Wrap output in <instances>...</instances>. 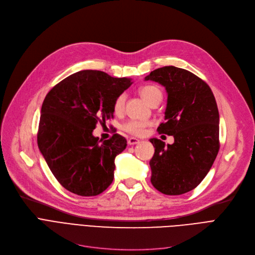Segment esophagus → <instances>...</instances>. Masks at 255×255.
Returning <instances> with one entry per match:
<instances>
[{
    "label": "esophagus",
    "instance_id": "esophagus-1",
    "mask_svg": "<svg viewBox=\"0 0 255 255\" xmlns=\"http://www.w3.org/2000/svg\"><path fill=\"white\" fill-rule=\"evenodd\" d=\"M139 142H140V140L137 139V138H135V137H130V138L128 139V143H129V144H136V143H139Z\"/></svg>",
    "mask_w": 255,
    "mask_h": 255
}]
</instances>
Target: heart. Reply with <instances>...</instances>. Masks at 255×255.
Instances as JSON below:
<instances>
[{"label":"heart","mask_w":255,"mask_h":255,"mask_svg":"<svg viewBox=\"0 0 255 255\" xmlns=\"http://www.w3.org/2000/svg\"><path fill=\"white\" fill-rule=\"evenodd\" d=\"M139 94H140V96L149 104H151L155 100L161 99V97H162L161 91H160V89L158 87L152 86V85H146V86L141 87L139 89ZM125 101H126L125 94H120V95L116 98V100L114 102V111L118 114L122 112L123 109H124ZM150 124L151 123L146 122V121L130 120L124 125V130L126 132H128L129 134L138 136V135L143 134L145 128L148 127Z\"/></svg>","instance_id":"heart-1"}]
</instances>
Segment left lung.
Listing matches in <instances>:
<instances>
[{
    "label": "left lung",
    "mask_w": 255,
    "mask_h": 255,
    "mask_svg": "<svg viewBox=\"0 0 255 255\" xmlns=\"http://www.w3.org/2000/svg\"><path fill=\"white\" fill-rule=\"evenodd\" d=\"M144 80L165 88V122L157 130L175 138V142L167 145L160 139H150L155 148L150 161L151 183L163 194H184L205 179L219 151L215 97L202 78L175 66L158 68Z\"/></svg>",
    "instance_id": "left-lung-1"
}]
</instances>
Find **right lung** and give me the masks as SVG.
I'll list each match as a JSON object with an SVG mask.
<instances>
[{
	"mask_svg": "<svg viewBox=\"0 0 255 255\" xmlns=\"http://www.w3.org/2000/svg\"><path fill=\"white\" fill-rule=\"evenodd\" d=\"M131 84L127 77L83 70L47 93L37 142L52 175L65 189L80 196H95L112 184L115 158L125 150L127 140L116 133L102 141L93 135V130L114 118L116 98Z\"/></svg>",
	"mask_w": 255,
	"mask_h": 255,
	"instance_id": "obj_1",
	"label": "right lung"
}]
</instances>
